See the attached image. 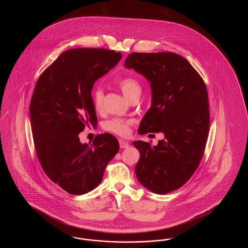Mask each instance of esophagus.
<instances>
[{"mask_svg": "<svg viewBox=\"0 0 248 248\" xmlns=\"http://www.w3.org/2000/svg\"><path fill=\"white\" fill-rule=\"evenodd\" d=\"M119 144H120L121 149H126V148H128V147H129V143H128V142L124 141V140H119Z\"/></svg>", "mask_w": 248, "mask_h": 248, "instance_id": "esophagus-1", "label": "esophagus"}]
</instances>
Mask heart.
<instances>
[{"mask_svg":"<svg viewBox=\"0 0 248 248\" xmlns=\"http://www.w3.org/2000/svg\"><path fill=\"white\" fill-rule=\"evenodd\" d=\"M118 86L124 96L130 100L132 97L141 94V85L139 81L132 77H125L119 80ZM93 103L96 110H100L103 107L104 92L100 87L94 88L92 94ZM133 124L131 120L111 118L103 124V129L121 137H126L130 132V126Z\"/></svg>","mask_w":248,"mask_h":248,"instance_id":"obj_1","label":"heart"}]
</instances>
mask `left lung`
I'll return each mask as SVG.
<instances>
[{
	"label": "left lung",
	"instance_id": "left-lung-1",
	"mask_svg": "<svg viewBox=\"0 0 248 248\" xmlns=\"http://www.w3.org/2000/svg\"><path fill=\"white\" fill-rule=\"evenodd\" d=\"M124 66L142 74L152 86V107L139 134L165 135L154 147L133 142L140 153L136 175L154 193L174 191L194 174L204 153L210 124L206 85L187 59L171 52H135Z\"/></svg>",
	"mask_w": 248,
	"mask_h": 248
}]
</instances>
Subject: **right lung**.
Returning <instances> with one entry per match:
<instances>
[{
    "label": "right lung",
    "instance_id": "1",
    "mask_svg": "<svg viewBox=\"0 0 248 248\" xmlns=\"http://www.w3.org/2000/svg\"><path fill=\"white\" fill-rule=\"evenodd\" d=\"M122 54L102 48H74L62 53L37 83L30 105L36 154L45 173L67 192L81 195L102 181L119 142L105 133L82 144L85 125L97 124L92 89L118 64Z\"/></svg>",
    "mask_w": 248,
    "mask_h": 248
}]
</instances>
